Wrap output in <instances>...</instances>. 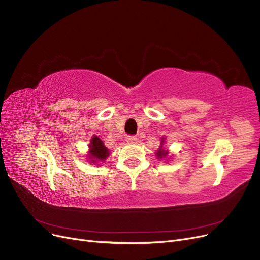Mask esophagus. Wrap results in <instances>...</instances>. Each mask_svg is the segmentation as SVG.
<instances>
[{"mask_svg":"<svg viewBox=\"0 0 260 260\" xmlns=\"http://www.w3.org/2000/svg\"><path fill=\"white\" fill-rule=\"evenodd\" d=\"M138 140V138L136 136H134V135H128V136L126 137V141L128 143H135Z\"/></svg>","mask_w":260,"mask_h":260,"instance_id":"34e87169","label":"esophagus"}]
</instances>
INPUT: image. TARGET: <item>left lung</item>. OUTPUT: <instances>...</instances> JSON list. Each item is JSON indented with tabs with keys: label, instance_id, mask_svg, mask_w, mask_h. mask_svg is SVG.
I'll return each mask as SVG.
<instances>
[{
	"label": "left lung",
	"instance_id": "1",
	"mask_svg": "<svg viewBox=\"0 0 260 260\" xmlns=\"http://www.w3.org/2000/svg\"><path fill=\"white\" fill-rule=\"evenodd\" d=\"M161 145H162V144H161ZM166 156H167V152H166L165 150H162V148L160 146V149L158 150V152H157V157L159 158V159H160V158L166 157Z\"/></svg>",
	"mask_w": 260,
	"mask_h": 260
}]
</instances>
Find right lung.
<instances>
[{
    "label": "right lung",
    "instance_id": "right-lung-1",
    "mask_svg": "<svg viewBox=\"0 0 260 260\" xmlns=\"http://www.w3.org/2000/svg\"><path fill=\"white\" fill-rule=\"evenodd\" d=\"M108 155L109 151L107 148H105L103 141L96 136L92 137L91 143H90V158H91L92 161H104Z\"/></svg>",
    "mask_w": 260,
    "mask_h": 260
}]
</instances>
